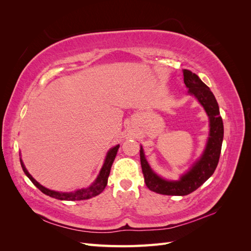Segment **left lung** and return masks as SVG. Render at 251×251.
I'll list each match as a JSON object with an SVG mask.
<instances>
[{"label": "left lung", "mask_w": 251, "mask_h": 251, "mask_svg": "<svg viewBox=\"0 0 251 251\" xmlns=\"http://www.w3.org/2000/svg\"><path fill=\"white\" fill-rule=\"evenodd\" d=\"M184 83L188 94L197 98L204 108L209 119V134L206 146L199 159L182 174L179 180H166L151 170L142 147H140V162L144 182L151 192L169 196H185L200 187L214 174L218 162L224 136L222 117L220 116L219 104L210 89L192 71L183 70Z\"/></svg>", "instance_id": "left-lung-1"}]
</instances>
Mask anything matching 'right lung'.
<instances>
[{"label":"right lung","instance_id":"1","mask_svg":"<svg viewBox=\"0 0 251 251\" xmlns=\"http://www.w3.org/2000/svg\"><path fill=\"white\" fill-rule=\"evenodd\" d=\"M119 149V144L117 146L113 147L112 149L109 150V151L107 153V156H105L104 162L102 164V168L98 174L97 178L95 179V181L91 184L89 187L87 188H81V189H77V191L74 192H70V193H62V192H56V191H52V189H49L47 187H45L43 185H41L39 182H37L31 175L29 174V172L26 170L24 162H23L22 159H20L21 161V165L22 169L24 171V173L26 174V176L31 180L32 183L40 189L42 193H44L45 195L50 196L52 198H55L58 200H65V201H80V200H87L92 198V197H95L97 195H100L104 187L107 186L108 183V178L110 175V171H111V166L113 164L114 159L116 157L117 151Z\"/></svg>","mask_w":251,"mask_h":251}]
</instances>
